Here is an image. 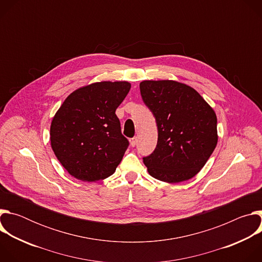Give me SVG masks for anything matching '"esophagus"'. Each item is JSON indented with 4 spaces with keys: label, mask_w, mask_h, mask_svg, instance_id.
<instances>
[{
    "label": "esophagus",
    "mask_w": 262,
    "mask_h": 262,
    "mask_svg": "<svg viewBox=\"0 0 262 262\" xmlns=\"http://www.w3.org/2000/svg\"><path fill=\"white\" fill-rule=\"evenodd\" d=\"M129 143H130V146L132 147H135L137 145V137H134L129 140Z\"/></svg>",
    "instance_id": "esophagus-1"
}]
</instances>
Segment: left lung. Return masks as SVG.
Instances as JSON below:
<instances>
[{
	"mask_svg": "<svg viewBox=\"0 0 262 262\" xmlns=\"http://www.w3.org/2000/svg\"><path fill=\"white\" fill-rule=\"evenodd\" d=\"M140 91L158 126V145L143 159L156 179L177 183L193 178L217 144L216 115L191 86L172 80L143 81Z\"/></svg>",
	"mask_w": 262,
	"mask_h": 262,
	"instance_id": "obj_1",
	"label": "left lung"
}]
</instances>
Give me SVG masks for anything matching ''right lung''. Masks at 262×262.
<instances>
[{
	"label": "right lung",
	"instance_id": "1",
	"mask_svg": "<svg viewBox=\"0 0 262 262\" xmlns=\"http://www.w3.org/2000/svg\"><path fill=\"white\" fill-rule=\"evenodd\" d=\"M130 89L125 81H102L70 93L51 123L53 151L74 178L98 181L116 171L128 141L121 134L116 108Z\"/></svg>",
	"mask_w": 262,
	"mask_h": 262
}]
</instances>
